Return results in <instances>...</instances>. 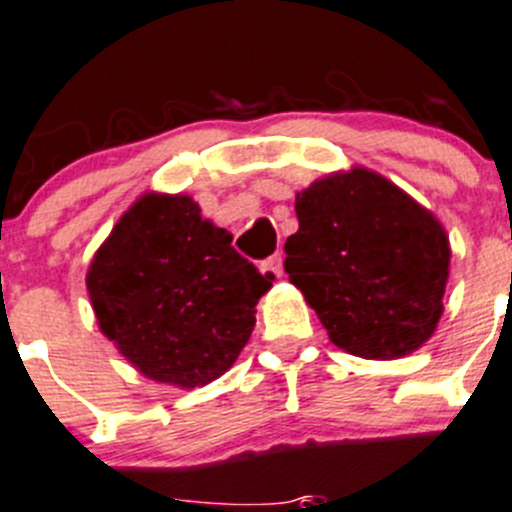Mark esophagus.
<instances>
[{
	"label": "esophagus",
	"mask_w": 512,
	"mask_h": 512,
	"mask_svg": "<svg viewBox=\"0 0 512 512\" xmlns=\"http://www.w3.org/2000/svg\"><path fill=\"white\" fill-rule=\"evenodd\" d=\"M260 270H262V275H270V278H280V275H283V255L267 257V260L260 265Z\"/></svg>",
	"instance_id": "esophagus-1"
}]
</instances>
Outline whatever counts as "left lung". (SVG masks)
Here are the masks:
<instances>
[{
	"label": "left lung",
	"instance_id": "left-lung-1",
	"mask_svg": "<svg viewBox=\"0 0 512 512\" xmlns=\"http://www.w3.org/2000/svg\"><path fill=\"white\" fill-rule=\"evenodd\" d=\"M298 232L285 272L346 353L391 361L437 331L450 237L429 209L376 171L353 166L295 194Z\"/></svg>",
	"mask_w": 512,
	"mask_h": 512
}]
</instances>
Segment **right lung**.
I'll use <instances>...</instances> for the list:
<instances>
[{
	"label": "right lung",
	"instance_id": "right-lung-1",
	"mask_svg": "<svg viewBox=\"0 0 512 512\" xmlns=\"http://www.w3.org/2000/svg\"><path fill=\"white\" fill-rule=\"evenodd\" d=\"M189 194L146 191L85 275L100 333L156 384L194 389L237 361L272 288Z\"/></svg>",
	"mask_w": 512,
	"mask_h": 512
}]
</instances>
